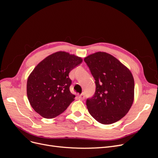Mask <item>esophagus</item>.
I'll use <instances>...</instances> for the list:
<instances>
[{"label":"esophagus","mask_w":158,"mask_h":158,"mask_svg":"<svg viewBox=\"0 0 158 158\" xmlns=\"http://www.w3.org/2000/svg\"><path fill=\"white\" fill-rule=\"evenodd\" d=\"M78 98L81 100H84V98H85V96H84V94H82L78 95Z\"/></svg>","instance_id":"1"}]
</instances>
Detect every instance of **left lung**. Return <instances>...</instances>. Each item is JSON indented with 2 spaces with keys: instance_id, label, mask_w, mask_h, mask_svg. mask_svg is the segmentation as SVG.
I'll use <instances>...</instances> for the list:
<instances>
[{
  "instance_id": "obj_1",
  "label": "left lung",
  "mask_w": 158,
  "mask_h": 158,
  "mask_svg": "<svg viewBox=\"0 0 158 158\" xmlns=\"http://www.w3.org/2000/svg\"><path fill=\"white\" fill-rule=\"evenodd\" d=\"M96 88L87 99L89 114L103 125L121 119L130 110L135 95V81L127 67L111 55L97 52L84 59Z\"/></svg>"
}]
</instances>
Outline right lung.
<instances>
[{
    "label": "right lung",
    "mask_w": 158,
    "mask_h": 158,
    "mask_svg": "<svg viewBox=\"0 0 158 158\" xmlns=\"http://www.w3.org/2000/svg\"><path fill=\"white\" fill-rule=\"evenodd\" d=\"M82 62L81 57L59 51L38 64L27 81V95L41 116L52 118L63 113L74 100L70 92V72Z\"/></svg>",
    "instance_id": "right-lung-1"
}]
</instances>
